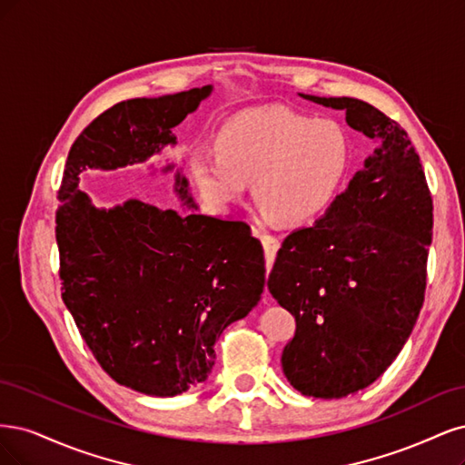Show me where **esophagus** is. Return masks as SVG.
<instances>
[{"label": "esophagus", "instance_id": "obj_1", "mask_svg": "<svg viewBox=\"0 0 465 465\" xmlns=\"http://www.w3.org/2000/svg\"><path fill=\"white\" fill-rule=\"evenodd\" d=\"M261 242H262V249H264V259H266V266L268 271H271V266L274 262L276 252L280 249V239L274 235H261ZM266 295V293H264Z\"/></svg>", "mask_w": 465, "mask_h": 465}]
</instances>
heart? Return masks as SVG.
Instances as JSON below:
<instances>
[{"label": "heart", "mask_w": 465, "mask_h": 465, "mask_svg": "<svg viewBox=\"0 0 465 465\" xmlns=\"http://www.w3.org/2000/svg\"><path fill=\"white\" fill-rule=\"evenodd\" d=\"M216 146L189 154V173L201 197L228 211L254 182L266 220L286 226L314 222L332 206L346 182L351 143L334 119L268 106L239 112L223 122Z\"/></svg>", "instance_id": "1"}]
</instances>
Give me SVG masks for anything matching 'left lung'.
<instances>
[{
	"label": "left lung",
	"instance_id": "8db88e82",
	"mask_svg": "<svg viewBox=\"0 0 465 465\" xmlns=\"http://www.w3.org/2000/svg\"><path fill=\"white\" fill-rule=\"evenodd\" d=\"M299 96L346 112L374 144L363 168L309 228L283 239L268 292L295 317L282 369L305 396L363 391L392 365L423 307L432 201L403 131L357 98Z\"/></svg>",
	"mask_w": 465,
	"mask_h": 465
}]
</instances>
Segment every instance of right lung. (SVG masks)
<instances>
[{"label": "right lung", "instance_id": "obj_1", "mask_svg": "<svg viewBox=\"0 0 465 465\" xmlns=\"http://www.w3.org/2000/svg\"><path fill=\"white\" fill-rule=\"evenodd\" d=\"M213 91L115 104L73 143L57 194L64 303L100 367L146 396H179L208 379L220 334L261 302L262 247L245 222L201 214L173 162L148 170L173 173L183 213L139 199L96 206L79 183L88 170L137 166L175 146L172 129Z\"/></svg>", "mask_w": 465, "mask_h": 465}]
</instances>
